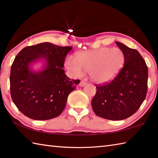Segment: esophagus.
I'll return each instance as SVG.
<instances>
[{
	"label": "esophagus",
	"instance_id": "1",
	"mask_svg": "<svg viewBox=\"0 0 158 158\" xmlns=\"http://www.w3.org/2000/svg\"><path fill=\"white\" fill-rule=\"evenodd\" d=\"M86 84H87V83H86L85 81H81V82H80V83H79V86H81V87H83V86L85 85Z\"/></svg>",
	"mask_w": 158,
	"mask_h": 158
}]
</instances>
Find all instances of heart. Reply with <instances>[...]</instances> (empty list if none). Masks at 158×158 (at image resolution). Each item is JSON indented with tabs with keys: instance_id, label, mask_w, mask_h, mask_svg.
<instances>
[{
	"instance_id": "obj_1",
	"label": "heart",
	"mask_w": 158,
	"mask_h": 158,
	"mask_svg": "<svg viewBox=\"0 0 158 158\" xmlns=\"http://www.w3.org/2000/svg\"><path fill=\"white\" fill-rule=\"evenodd\" d=\"M125 62V55L117 47H103L77 53L75 60L69 57L65 66L74 76L80 77L88 72L94 82L103 84L118 76Z\"/></svg>"
}]
</instances>
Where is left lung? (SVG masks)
<instances>
[{"label":"left lung","mask_w":158,"mask_h":158,"mask_svg":"<svg viewBox=\"0 0 158 158\" xmlns=\"http://www.w3.org/2000/svg\"><path fill=\"white\" fill-rule=\"evenodd\" d=\"M125 55V63L115 79L97 85L91 101L95 114L101 118L120 120L132 116L147 96L148 67L139 52L116 42Z\"/></svg>","instance_id":"8db88e82"}]
</instances>
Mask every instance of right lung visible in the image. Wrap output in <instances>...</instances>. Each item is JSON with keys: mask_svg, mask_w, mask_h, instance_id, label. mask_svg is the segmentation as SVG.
Instances as JSON below:
<instances>
[{"mask_svg": "<svg viewBox=\"0 0 158 158\" xmlns=\"http://www.w3.org/2000/svg\"><path fill=\"white\" fill-rule=\"evenodd\" d=\"M72 46H59L50 42L27 46L20 51L11 65L10 92L12 101L29 118L44 120L60 116L66 106L68 96L79 80H70L64 64ZM45 59L44 69L34 72L30 64Z\"/></svg>", "mask_w": 158, "mask_h": 158, "instance_id": "obj_1", "label": "right lung"}]
</instances>
